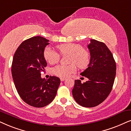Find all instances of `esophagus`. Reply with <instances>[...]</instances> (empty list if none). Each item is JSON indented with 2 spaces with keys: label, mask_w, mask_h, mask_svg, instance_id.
<instances>
[{
  "label": "esophagus",
  "mask_w": 131,
  "mask_h": 131,
  "mask_svg": "<svg viewBox=\"0 0 131 131\" xmlns=\"http://www.w3.org/2000/svg\"><path fill=\"white\" fill-rule=\"evenodd\" d=\"M66 80L65 78H63V77H60V80L62 81V82H63V81H64V80Z\"/></svg>",
  "instance_id": "34e87169"
}]
</instances>
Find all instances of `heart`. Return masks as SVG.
Wrapping results in <instances>:
<instances>
[{"instance_id":"1","label":"heart","mask_w":131,"mask_h":131,"mask_svg":"<svg viewBox=\"0 0 131 131\" xmlns=\"http://www.w3.org/2000/svg\"><path fill=\"white\" fill-rule=\"evenodd\" d=\"M57 48L62 55H70L69 62L72 64L69 66L58 65L52 69L55 75L61 77H67L76 71V66L80 69H85L90 63V54L88 51L83 48L80 45L67 43L58 45ZM43 57L45 60L51 64H54L59 62L60 54L54 49L48 47L43 51Z\"/></svg>"}]
</instances>
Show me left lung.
Wrapping results in <instances>:
<instances>
[{"label":"left lung","mask_w":131,"mask_h":131,"mask_svg":"<svg viewBox=\"0 0 131 131\" xmlns=\"http://www.w3.org/2000/svg\"><path fill=\"white\" fill-rule=\"evenodd\" d=\"M88 48L90 52V63L80 75L88 80L82 83L80 80H75L72 92L79 105L92 107L102 103L111 92L116 74V63L104 43L91 39Z\"/></svg>","instance_id":"8db88e82"}]
</instances>
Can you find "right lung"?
<instances>
[{
	"instance_id": "1",
	"label": "right lung",
	"mask_w": 131,
	"mask_h": 131,
	"mask_svg": "<svg viewBox=\"0 0 131 131\" xmlns=\"http://www.w3.org/2000/svg\"><path fill=\"white\" fill-rule=\"evenodd\" d=\"M49 40L41 36L31 37L20 45L13 57L11 72L18 94L28 105L42 107L55 98L60 80L41 77L47 65L43 51Z\"/></svg>"
}]
</instances>
